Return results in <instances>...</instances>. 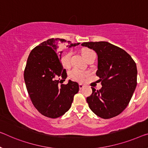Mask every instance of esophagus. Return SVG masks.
Here are the masks:
<instances>
[{
	"instance_id": "esophagus-1",
	"label": "esophagus",
	"mask_w": 148,
	"mask_h": 148,
	"mask_svg": "<svg viewBox=\"0 0 148 148\" xmlns=\"http://www.w3.org/2000/svg\"><path fill=\"white\" fill-rule=\"evenodd\" d=\"M79 88H80V89H82V88H84V87H85V86H84L83 85H82V84H79Z\"/></svg>"
}]
</instances>
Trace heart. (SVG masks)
<instances>
[{"mask_svg":"<svg viewBox=\"0 0 148 148\" xmlns=\"http://www.w3.org/2000/svg\"><path fill=\"white\" fill-rule=\"evenodd\" d=\"M92 51L88 49H84L82 50L81 53L84 58H86L91 53ZM72 51H67L64 54H63L61 58V61L62 63L63 66L66 68H68L71 65V58L72 56ZM87 76V73L81 71L77 69V68H73L71 71L69 72V77L73 81H75L77 82H82L84 81V79Z\"/></svg>","mask_w":148,"mask_h":148,"instance_id":"heart-1","label":"heart"}]
</instances>
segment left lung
<instances>
[{
  "label": "left lung",
  "mask_w": 148,
  "mask_h": 148,
  "mask_svg": "<svg viewBox=\"0 0 148 148\" xmlns=\"http://www.w3.org/2000/svg\"><path fill=\"white\" fill-rule=\"evenodd\" d=\"M83 46L96 52L98 70L103 87H92L87 98L88 106L95 114L109 119L120 114L127 107L137 85V67L126 51L107 42H84Z\"/></svg>",
  "instance_id": "8db88e82"
}]
</instances>
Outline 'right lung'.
<instances>
[{"mask_svg": "<svg viewBox=\"0 0 148 148\" xmlns=\"http://www.w3.org/2000/svg\"><path fill=\"white\" fill-rule=\"evenodd\" d=\"M58 41L64 39H49L31 51L24 69V78L27 90L35 108L45 116L56 119L69 110L74 95L79 92L77 82L69 80L66 85H59L67 78L66 70L61 61L63 51H58ZM68 47L80 43L71 44Z\"/></svg>", "mask_w": 148, "mask_h": 148, "instance_id": "add662e5", "label": "right lung"}]
</instances>
